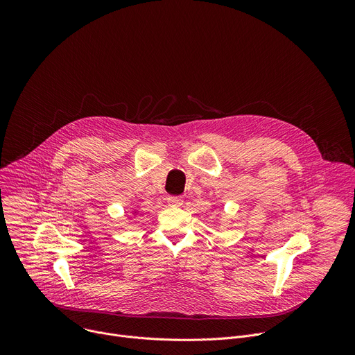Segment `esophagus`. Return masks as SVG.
Listing matches in <instances>:
<instances>
[{
	"label": "esophagus",
	"mask_w": 355,
	"mask_h": 355,
	"mask_svg": "<svg viewBox=\"0 0 355 355\" xmlns=\"http://www.w3.org/2000/svg\"><path fill=\"white\" fill-rule=\"evenodd\" d=\"M167 202H168L170 207H182L184 199L181 196H168Z\"/></svg>",
	"instance_id": "1"
}]
</instances>
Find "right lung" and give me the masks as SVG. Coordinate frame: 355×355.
I'll list each match as a JSON object with an SVG mask.
<instances>
[{
  "instance_id": "1",
  "label": "right lung",
  "mask_w": 355,
  "mask_h": 355,
  "mask_svg": "<svg viewBox=\"0 0 355 355\" xmlns=\"http://www.w3.org/2000/svg\"><path fill=\"white\" fill-rule=\"evenodd\" d=\"M133 212H135V214H136V211H133Z\"/></svg>"
}]
</instances>
